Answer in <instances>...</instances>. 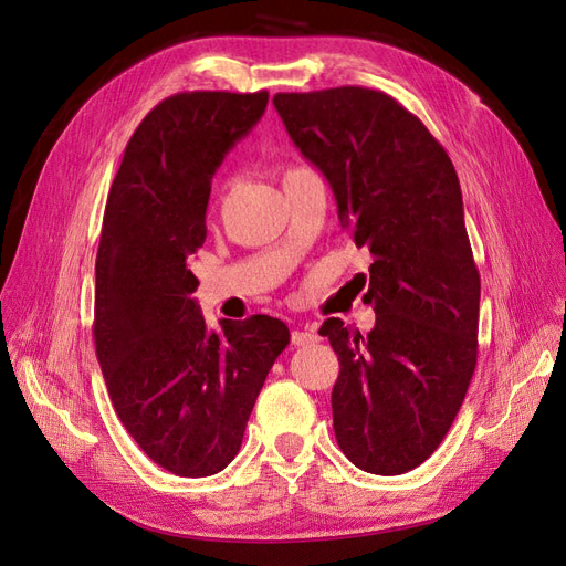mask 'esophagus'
Returning <instances> with one entry per match:
<instances>
[{
	"mask_svg": "<svg viewBox=\"0 0 566 566\" xmlns=\"http://www.w3.org/2000/svg\"><path fill=\"white\" fill-rule=\"evenodd\" d=\"M291 342H293L295 346H305V344H314V342H318V335H316V331H314V328L293 331V333H291Z\"/></svg>",
	"mask_w": 566,
	"mask_h": 566,
	"instance_id": "34e87169",
	"label": "esophagus"
}]
</instances>
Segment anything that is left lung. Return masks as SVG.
<instances>
[{"label": "left lung", "mask_w": 566, "mask_h": 566, "mask_svg": "<svg viewBox=\"0 0 566 566\" xmlns=\"http://www.w3.org/2000/svg\"><path fill=\"white\" fill-rule=\"evenodd\" d=\"M273 105L331 184L342 227L374 256L363 295L374 328L363 337L328 318L318 331L339 358L337 442L365 472L403 474L448 436L478 365L480 273L459 176L420 118L382 92L337 86L275 94Z\"/></svg>", "instance_id": "8db88e82"}]
</instances>
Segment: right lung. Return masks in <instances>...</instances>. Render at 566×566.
<instances>
[{
  "mask_svg": "<svg viewBox=\"0 0 566 566\" xmlns=\"http://www.w3.org/2000/svg\"><path fill=\"white\" fill-rule=\"evenodd\" d=\"M268 92L165 98L130 137L109 188L96 256L94 339L112 406L142 452L208 478L241 450L289 328L273 316L208 331L190 256L224 156L263 116Z\"/></svg>",
  "mask_w": 566,
  "mask_h": 566,
  "instance_id": "obj_1",
  "label": "right lung"
}]
</instances>
